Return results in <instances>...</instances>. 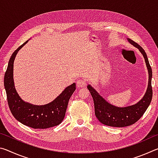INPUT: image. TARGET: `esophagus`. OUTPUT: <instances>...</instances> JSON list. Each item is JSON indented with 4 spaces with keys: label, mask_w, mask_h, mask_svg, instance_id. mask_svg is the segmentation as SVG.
<instances>
[{
    "label": "esophagus",
    "mask_w": 158,
    "mask_h": 158,
    "mask_svg": "<svg viewBox=\"0 0 158 158\" xmlns=\"http://www.w3.org/2000/svg\"><path fill=\"white\" fill-rule=\"evenodd\" d=\"M76 84H77V86L78 88H83L86 85V82H85V80L81 79L77 80Z\"/></svg>",
    "instance_id": "34e87169"
}]
</instances>
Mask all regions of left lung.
<instances>
[{
	"label": "left lung",
	"mask_w": 158,
	"mask_h": 158,
	"mask_svg": "<svg viewBox=\"0 0 158 158\" xmlns=\"http://www.w3.org/2000/svg\"><path fill=\"white\" fill-rule=\"evenodd\" d=\"M128 42L134 47L139 49L145 59L148 72V84L145 95L137 104L125 107H118L106 101L90 85H88V89L91 94L95 106V114L98 121L108 126L123 127L135 123L145 113L151 103L153 97L152 90V69L150 65L145 51L137 43L128 38Z\"/></svg>",
	"instance_id": "1"
}]
</instances>
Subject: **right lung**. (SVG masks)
I'll return each instance as SVG.
<instances>
[{"label":"right lung","mask_w":158,"mask_h":158,"mask_svg":"<svg viewBox=\"0 0 158 158\" xmlns=\"http://www.w3.org/2000/svg\"><path fill=\"white\" fill-rule=\"evenodd\" d=\"M26 41L12 53L4 77V85L7 103L11 113L21 123L34 129H46L56 126L65 117L68 102L76 90V84L65 88L58 97L47 105H33L21 100L15 87L13 68L16 55Z\"/></svg>","instance_id":"add662e5"}]
</instances>
